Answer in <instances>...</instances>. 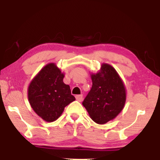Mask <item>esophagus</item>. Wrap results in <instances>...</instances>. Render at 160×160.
Segmentation results:
<instances>
[{
    "mask_svg": "<svg viewBox=\"0 0 160 160\" xmlns=\"http://www.w3.org/2000/svg\"><path fill=\"white\" fill-rule=\"evenodd\" d=\"M76 99L78 100V101L79 102H82V100H83V95H76Z\"/></svg>",
    "mask_w": 160,
    "mask_h": 160,
    "instance_id": "obj_1",
    "label": "esophagus"
}]
</instances>
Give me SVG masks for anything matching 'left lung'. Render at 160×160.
<instances>
[{
    "label": "left lung",
    "mask_w": 160,
    "mask_h": 160,
    "mask_svg": "<svg viewBox=\"0 0 160 160\" xmlns=\"http://www.w3.org/2000/svg\"><path fill=\"white\" fill-rule=\"evenodd\" d=\"M92 86L82 104L97 124H103L117 117L126 101V89L117 71L103 63L97 73L91 74Z\"/></svg>",
    "instance_id": "obj_1"
}]
</instances>
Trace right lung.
Listing matches in <instances>:
<instances>
[{
    "label": "right lung",
    "mask_w": 160,
    "mask_h": 160,
    "mask_svg": "<svg viewBox=\"0 0 160 160\" xmlns=\"http://www.w3.org/2000/svg\"><path fill=\"white\" fill-rule=\"evenodd\" d=\"M64 73L54 63L43 68L28 87V100L33 111L46 122L55 121L65 106L76 100L70 86L63 82Z\"/></svg>",
    "instance_id": "right-lung-1"
}]
</instances>
